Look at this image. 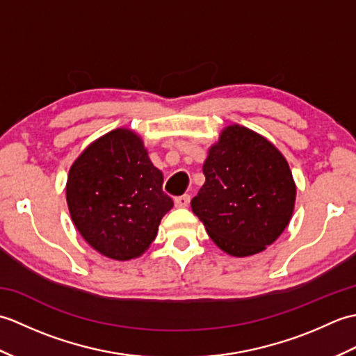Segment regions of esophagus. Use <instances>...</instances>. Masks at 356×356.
<instances>
[{
    "label": "esophagus",
    "instance_id": "34e87169",
    "mask_svg": "<svg viewBox=\"0 0 356 356\" xmlns=\"http://www.w3.org/2000/svg\"><path fill=\"white\" fill-rule=\"evenodd\" d=\"M190 200H191L190 195L184 194V195H180V197H176V200H174V203H176L177 208H186L188 205H190Z\"/></svg>",
    "mask_w": 356,
    "mask_h": 356
}]
</instances>
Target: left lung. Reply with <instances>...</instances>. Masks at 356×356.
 Returning <instances> with one entry per match:
<instances>
[{"label": "left lung", "mask_w": 356, "mask_h": 356, "mask_svg": "<svg viewBox=\"0 0 356 356\" xmlns=\"http://www.w3.org/2000/svg\"><path fill=\"white\" fill-rule=\"evenodd\" d=\"M203 174L191 208L223 252L259 254L289 225L297 185L286 157L264 136L238 124L225 127Z\"/></svg>", "instance_id": "1"}]
</instances>
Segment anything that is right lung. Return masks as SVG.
<instances>
[{
    "mask_svg": "<svg viewBox=\"0 0 356 356\" xmlns=\"http://www.w3.org/2000/svg\"><path fill=\"white\" fill-rule=\"evenodd\" d=\"M163 174L138 133L116 128L93 140L70 166L65 197L87 243L111 260L138 259L157 236L172 200Z\"/></svg>",
    "mask_w": 356,
    "mask_h": 356,
    "instance_id": "1",
    "label": "right lung"
}]
</instances>
